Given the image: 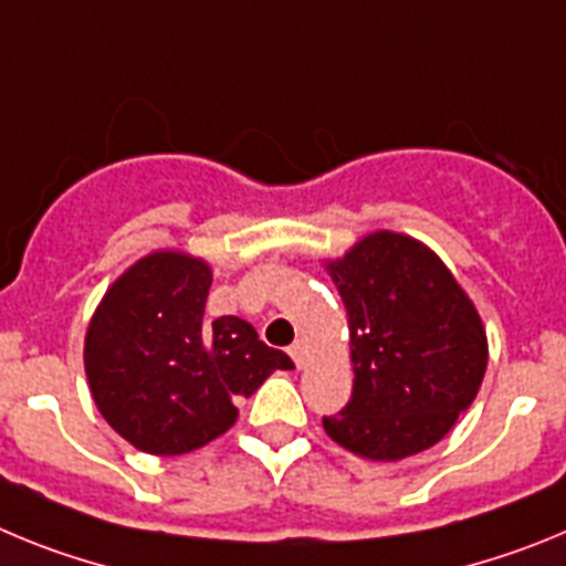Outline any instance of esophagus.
I'll return each instance as SVG.
<instances>
[{"mask_svg":"<svg viewBox=\"0 0 566 566\" xmlns=\"http://www.w3.org/2000/svg\"><path fill=\"white\" fill-rule=\"evenodd\" d=\"M289 354H292L294 363L303 365V359H306V343H303V339H297V343H292V348H289Z\"/></svg>","mask_w":566,"mask_h":566,"instance_id":"esophagus-1","label":"esophagus"}]
</instances>
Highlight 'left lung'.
<instances>
[{"instance_id":"obj_1","label":"left lung","mask_w":566,"mask_h":566,"mask_svg":"<svg viewBox=\"0 0 566 566\" xmlns=\"http://www.w3.org/2000/svg\"><path fill=\"white\" fill-rule=\"evenodd\" d=\"M348 312L354 391L323 428L374 462L428 451L476 399L488 368L482 317L431 249L374 232L328 263Z\"/></svg>"}]
</instances>
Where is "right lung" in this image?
<instances>
[{"instance_id": "right-lung-1", "label": "right lung", "mask_w": 566, "mask_h": 566, "mask_svg": "<svg viewBox=\"0 0 566 566\" xmlns=\"http://www.w3.org/2000/svg\"><path fill=\"white\" fill-rule=\"evenodd\" d=\"M212 269L184 252H153L107 289L90 319L84 371L98 411L138 451L178 457L227 433L292 359L247 319H203Z\"/></svg>"}]
</instances>
